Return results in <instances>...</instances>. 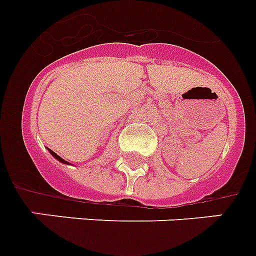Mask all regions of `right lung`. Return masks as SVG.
Listing matches in <instances>:
<instances>
[{
	"label": "right lung",
	"instance_id": "add662e5",
	"mask_svg": "<svg viewBox=\"0 0 256 256\" xmlns=\"http://www.w3.org/2000/svg\"><path fill=\"white\" fill-rule=\"evenodd\" d=\"M48 152H50L51 154H52V156H54L55 158H56V160H58V161H60V162H62V164H68V162H67V161H64V160H63L62 157H59L58 154H56V153H55V152H52V150H51V149H48Z\"/></svg>",
	"mask_w": 256,
	"mask_h": 256
}]
</instances>
